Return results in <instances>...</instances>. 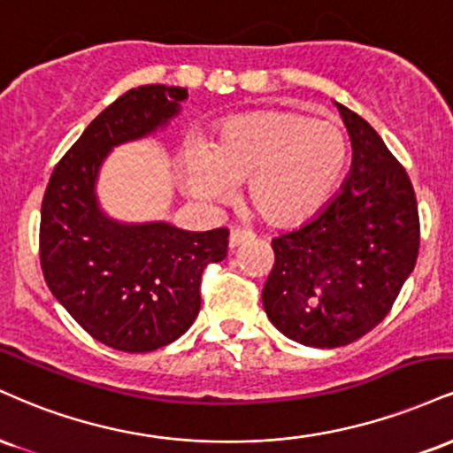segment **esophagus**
<instances>
[{
  "label": "esophagus",
  "instance_id": "obj_1",
  "mask_svg": "<svg viewBox=\"0 0 453 453\" xmlns=\"http://www.w3.org/2000/svg\"><path fill=\"white\" fill-rule=\"evenodd\" d=\"M252 237H254L252 231H243V228H233L231 235H228V246L237 248V246H242L243 242H248V239H252Z\"/></svg>",
  "mask_w": 453,
  "mask_h": 453
}]
</instances>
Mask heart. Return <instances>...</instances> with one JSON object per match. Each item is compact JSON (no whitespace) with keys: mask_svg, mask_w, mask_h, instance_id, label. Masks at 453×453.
Segmentation results:
<instances>
[{"mask_svg":"<svg viewBox=\"0 0 453 453\" xmlns=\"http://www.w3.org/2000/svg\"><path fill=\"white\" fill-rule=\"evenodd\" d=\"M349 143L337 125L265 110L226 120L210 146L186 152L184 182L199 201H225L248 180V201L269 225L316 216L343 182Z\"/></svg>","mask_w":453,"mask_h":453,"instance_id":"1","label":"heart"}]
</instances>
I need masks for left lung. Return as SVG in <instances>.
<instances>
[{
    "instance_id": "obj_1",
    "label": "left lung",
    "mask_w": 453,
    "mask_h": 453,
    "mask_svg": "<svg viewBox=\"0 0 453 453\" xmlns=\"http://www.w3.org/2000/svg\"><path fill=\"white\" fill-rule=\"evenodd\" d=\"M352 140L342 190L296 231L271 242L263 288L271 324L310 348H342L375 328L395 305L419 250L411 180L365 119L337 104Z\"/></svg>"
}]
</instances>
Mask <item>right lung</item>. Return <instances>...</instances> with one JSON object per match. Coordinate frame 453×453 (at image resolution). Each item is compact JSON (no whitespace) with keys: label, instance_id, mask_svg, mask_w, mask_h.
<instances>
[{"label":"right lung","instance_id":"obj_1","mask_svg":"<svg viewBox=\"0 0 453 453\" xmlns=\"http://www.w3.org/2000/svg\"><path fill=\"white\" fill-rule=\"evenodd\" d=\"M186 97V88L165 84L127 90L57 163L42 201L48 288L90 337L120 352H152L182 337L199 313L201 273L226 257L228 228L119 222L95 193L111 148L163 129Z\"/></svg>","mask_w":453,"mask_h":453}]
</instances>
